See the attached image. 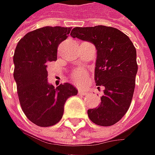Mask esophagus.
Returning <instances> with one entry per match:
<instances>
[{
  "mask_svg": "<svg viewBox=\"0 0 155 155\" xmlns=\"http://www.w3.org/2000/svg\"><path fill=\"white\" fill-rule=\"evenodd\" d=\"M79 94H81V95H87L88 92H87V91H86V90H82V89H80V90H79Z\"/></svg>",
  "mask_w": 155,
  "mask_h": 155,
  "instance_id": "esophagus-1",
  "label": "esophagus"
}]
</instances>
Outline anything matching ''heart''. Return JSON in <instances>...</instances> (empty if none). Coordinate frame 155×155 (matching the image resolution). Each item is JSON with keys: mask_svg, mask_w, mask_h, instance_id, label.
Listing matches in <instances>:
<instances>
[{"mask_svg": "<svg viewBox=\"0 0 155 155\" xmlns=\"http://www.w3.org/2000/svg\"><path fill=\"white\" fill-rule=\"evenodd\" d=\"M71 79L74 83L81 85V84L86 82V81L87 79V74L84 68H77L74 69L71 73Z\"/></svg>", "mask_w": 155, "mask_h": 155, "instance_id": "obj_1", "label": "heart"}]
</instances>
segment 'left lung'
Listing matches in <instances>:
<instances>
[{
    "label": "left lung",
    "mask_w": 155,
    "mask_h": 155,
    "mask_svg": "<svg viewBox=\"0 0 155 155\" xmlns=\"http://www.w3.org/2000/svg\"><path fill=\"white\" fill-rule=\"evenodd\" d=\"M70 35L97 50L94 80L104 95L99 107L88 110V117L97 125H113L130 106L138 69L136 48L127 35L110 26L74 27Z\"/></svg>",
    "instance_id": "1"
}]
</instances>
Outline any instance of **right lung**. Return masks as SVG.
I'll use <instances>...</instances> for the list:
<instances>
[{"mask_svg":"<svg viewBox=\"0 0 155 155\" xmlns=\"http://www.w3.org/2000/svg\"><path fill=\"white\" fill-rule=\"evenodd\" d=\"M70 31L71 27H42L25 35L16 46L14 78L19 104L26 117L36 125L57 124L66 100L78 93L69 83L55 88L47 81L46 62L56 61L58 45L67 39Z\"/></svg>","mask_w":155,"mask_h":155,"instance_id":"obj_1","label":"right lung"}]
</instances>
